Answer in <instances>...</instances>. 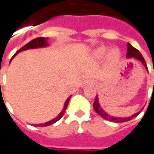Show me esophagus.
<instances>
[{"label":"esophagus","mask_w":154,"mask_h":154,"mask_svg":"<svg viewBox=\"0 0 154 154\" xmlns=\"http://www.w3.org/2000/svg\"><path fill=\"white\" fill-rule=\"evenodd\" d=\"M85 85H90V86H94L95 85V82L93 81V80H87L85 82H84Z\"/></svg>","instance_id":"1"}]
</instances>
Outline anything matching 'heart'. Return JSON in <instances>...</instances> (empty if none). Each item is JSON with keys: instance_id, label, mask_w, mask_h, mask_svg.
Returning a JSON list of instances; mask_svg holds the SVG:
<instances>
[{"instance_id": "1", "label": "heart", "mask_w": 154, "mask_h": 154, "mask_svg": "<svg viewBox=\"0 0 154 154\" xmlns=\"http://www.w3.org/2000/svg\"><path fill=\"white\" fill-rule=\"evenodd\" d=\"M108 52V49L105 48V47H102V48H99L98 50H96L94 51V56L98 59H101V58H103L105 55L107 54ZM109 57L111 60H117L119 59V54L117 52V51H111L110 54H109Z\"/></svg>"}]
</instances>
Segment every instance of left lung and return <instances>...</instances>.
Listing matches in <instances>:
<instances>
[{"mask_svg": "<svg viewBox=\"0 0 154 154\" xmlns=\"http://www.w3.org/2000/svg\"><path fill=\"white\" fill-rule=\"evenodd\" d=\"M127 59H135L139 60L143 65L146 68V70L148 71L147 69V66H146V61L144 60V58L142 57L141 53L137 51L136 48H134L131 44H127V54H126ZM94 109L95 110V112L98 114L99 116H101L103 119L105 120H108V121H110V122H114V123H124V122H127V121H130L131 119H133L134 117H136L139 112H137L135 114H133L131 116H127V117H117V116H110L109 114H108L107 112H105L103 110V109L100 106L99 103V100H98V96L96 95L95 97V100L94 102Z\"/></svg>", "mask_w": 154, "mask_h": 154, "instance_id": "8db88e82", "label": "left lung"}]
</instances>
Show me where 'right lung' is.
I'll return each mask as SVG.
<instances>
[{
	"instance_id": "add662e5",
	"label": "right lung",
	"mask_w": 154,
	"mask_h": 154,
	"mask_svg": "<svg viewBox=\"0 0 154 154\" xmlns=\"http://www.w3.org/2000/svg\"><path fill=\"white\" fill-rule=\"evenodd\" d=\"M47 40H48V38H37L31 40L30 42H29V43H28L27 45H24V46H23L21 49L18 50V51H17V53H16V54L13 56V58H14V57L17 55L18 52H20V51H25V50L37 49V48H42V47H47V46L49 45V44H48ZM13 58H12V59H13ZM12 59H11V60H12ZM70 97H71V96H70ZM70 97H68V98L66 99V101L65 102L64 108H63L62 111H61L60 113L59 114V116H56V117H55V118H53L52 120L48 121V122H46V123H45V124H39V125H36V126H48V125H53V124H54V123H56L57 121H59L61 117L63 116L64 113H65V111H66V108H67V105H68V103H69Z\"/></svg>"
}]
</instances>
